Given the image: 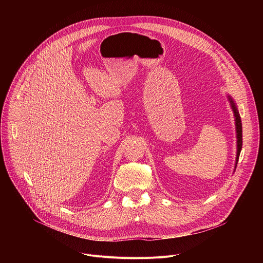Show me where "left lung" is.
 <instances>
[{
  "label": "left lung",
  "instance_id": "8db88e82",
  "mask_svg": "<svg viewBox=\"0 0 263 263\" xmlns=\"http://www.w3.org/2000/svg\"><path fill=\"white\" fill-rule=\"evenodd\" d=\"M233 111H234V117H235V124H236V133H237V157H236V165L238 162V158L240 155V151L242 147V125H241V120H240V116L237 111V108L234 104V102L232 101L231 98H229Z\"/></svg>",
  "mask_w": 263,
  "mask_h": 263
}]
</instances>
